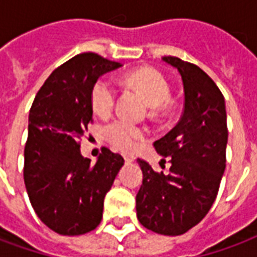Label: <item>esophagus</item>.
I'll use <instances>...</instances> for the list:
<instances>
[{"mask_svg": "<svg viewBox=\"0 0 257 257\" xmlns=\"http://www.w3.org/2000/svg\"><path fill=\"white\" fill-rule=\"evenodd\" d=\"M123 160H125V162H134L135 157L129 156V154H123Z\"/></svg>", "mask_w": 257, "mask_h": 257, "instance_id": "obj_1", "label": "esophagus"}]
</instances>
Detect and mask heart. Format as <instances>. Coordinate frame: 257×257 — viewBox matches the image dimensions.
Returning <instances> with one entry per match:
<instances>
[{"label": "heart", "instance_id": "obj_1", "mask_svg": "<svg viewBox=\"0 0 257 257\" xmlns=\"http://www.w3.org/2000/svg\"><path fill=\"white\" fill-rule=\"evenodd\" d=\"M125 82L140 92L149 106L162 110L171 97V86L160 71L153 68H142L126 75ZM92 107L97 115L106 117L114 108L117 99V88L108 77H101L92 88ZM103 136L110 145L121 151H132L142 140L146 139L145 128L129 122L123 118H117L107 123L103 129Z\"/></svg>", "mask_w": 257, "mask_h": 257}]
</instances>
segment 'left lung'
<instances>
[{
    "mask_svg": "<svg viewBox=\"0 0 257 257\" xmlns=\"http://www.w3.org/2000/svg\"><path fill=\"white\" fill-rule=\"evenodd\" d=\"M162 60L182 75L184 108L178 125L154 142L162 161L169 160V172H157L138 160L143 183L136 212L147 230L180 235L204 219L219 191L226 169V104L217 85L198 66L175 56Z\"/></svg>",
    "mask_w": 257,
    "mask_h": 257,
    "instance_id": "1",
    "label": "left lung"
}]
</instances>
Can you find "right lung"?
I'll return each mask as SVG.
<instances>
[{"label": "right lung", "mask_w": 257, "mask_h": 257, "mask_svg": "<svg viewBox=\"0 0 257 257\" xmlns=\"http://www.w3.org/2000/svg\"><path fill=\"white\" fill-rule=\"evenodd\" d=\"M118 67L121 63L97 53H79L53 70L30 108L26 190L42 223L62 235H81L99 226L104 197L123 165L122 156L107 147L96 164L79 151L93 121L92 88Z\"/></svg>", "instance_id": "obj_1"}]
</instances>
